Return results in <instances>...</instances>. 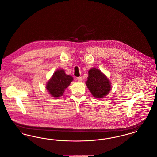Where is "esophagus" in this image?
Here are the masks:
<instances>
[{
    "mask_svg": "<svg viewBox=\"0 0 157 157\" xmlns=\"http://www.w3.org/2000/svg\"><path fill=\"white\" fill-rule=\"evenodd\" d=\"M77 80H78V82H82L83 78H82V77H77Z\"/></svg>",
    "mask_w": 157,
    "mask_h": 157,
    "instance_id": "esophagus-1",
    "label": "esophagus"
}]
</instances>
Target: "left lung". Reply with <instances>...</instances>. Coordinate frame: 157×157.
<instances>
[{
    "instance_id": "1",
    "label": "left lung",
    "mask_w": 157,
    "mask_h": 157,
    "mask_svg": "<svg viewBox=\"0 0 157 157\" xmlns=\"http://www.w3.org/2000/svg\"><path fill=\"white\" fill-rule=\"evenodd\" d=\"M86 86L96 98H102L111 90V84L107 77L99 70L92 68L89 71Z\"/></svg>"
}]
</instances>
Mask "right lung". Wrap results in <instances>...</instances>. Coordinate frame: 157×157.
<instances>
[{
    "label": "right lung",
    "instance_id": "right-lung-1",
    "mask_svg": "<svg viewBox=\"0 0 157 157\" xmlns=\"http://www.w3.org/2000/svg\"><path fill=\"white\" fill-rule=\"evenodd\" d=\"M73 80V78L71 75H67L63 70H59L54 73L46 88L52 96L58 98L63 95L65 89Z\"/></svg>",
    "mask_w": 157,
    "mask_h": 157
}]
</instances>
